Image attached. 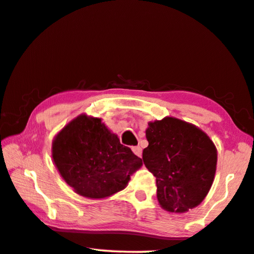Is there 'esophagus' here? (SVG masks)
Here are the masks:
<instances>
[{
  "label": "esophagus",
  "instance_id": "1",
  "mask_svg": "<svg viewBox=\"0 0 254 254\" xmlns=\"http://www.w3.org/2000/svg\"><path fill=\"white\" fill-rule=\"evenodd\" d=\"M132 151L134 152V154L138 156V157H141V154H142V150L141 148H140L139 146H135V147H132Z\"/></svg>",
  "mask_w": 254,
  "mask_h": 254
}]
</instances>
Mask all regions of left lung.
I'll return each instance as SVG.
<instances>
[{
  "label": "left lung",
  "instance_id": "obj_1",
  "mask_svg": "<svg viewBox=\"0 0 254 254\" xmlns=\"http://www.w3.org/2000/svg\"><path fill=\"white\" fill-rule=\"evenodd\" d=\"M142 160L156 178L157 199L170 212L202 202L214 182L217 149L199 127L175 118L149 122Z\"/></svg>",
  "mask_w": 254,
  "mask_h": 254
}]
</instances>
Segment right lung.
<instances>
[{"label":"right lung","mask_w":254,"mask_h":254,"mask_svg":"<svg viewBox=\"0 0 254 254\" xmlns=\"http://www.w3.org/2000/svg\"><path fill=\"white\" fill-rule=\"evenodd\" d=\"M52 157L63 180L78 194L104 199L119 192L142 165L120 142L102 119L79 115L66 124L52 143Z\"/></svg>","instance_id":"add662e5"}]
</instances>
